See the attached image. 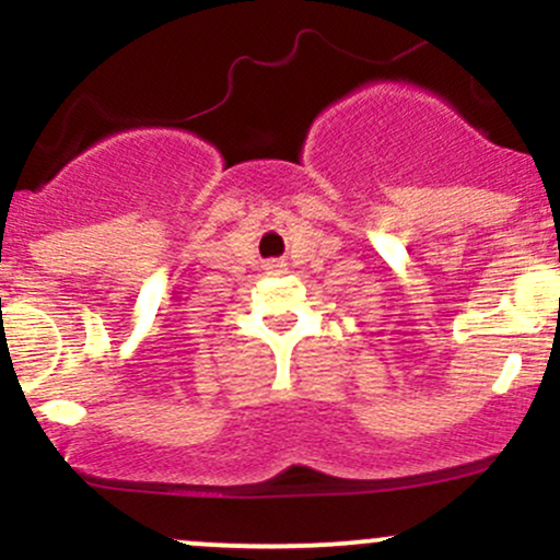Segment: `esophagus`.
Here are the masks:
<instances>
[{"label":"esophagus","mask_w":560,"mask_h":560,"mask_svg":"<svg viewBox=\"0 0 560 560\" xmlns=\"http://www.w3.org/2000/svg\"><path fill=\"white\" fill-rule=\"evenodd\" d=\"M266 271L268 273H284V260H268Z\"/></svg>","instance_id":"obj_1"}]
</instances>
